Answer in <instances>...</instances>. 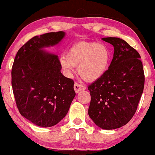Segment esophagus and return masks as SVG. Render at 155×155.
Wrapping results in <instances>:
<instances>
[{"mask_svg": "<svg viewBox=\"0 0 155 155\" xmlns=\"http://www.w3.org/2000/svg\"><path fill=\"white\" fill-rule=\"evenodd\" d=\"M74 90H75V92L76 93H79L81 91H84V90H86V87L82 84H80L78 83H75L74 84Z\"/></svg>", "mask_w": 155, "mask_h": 155, "instance_id": "esophagus-1", "label": "esophagus"}]
</instances>
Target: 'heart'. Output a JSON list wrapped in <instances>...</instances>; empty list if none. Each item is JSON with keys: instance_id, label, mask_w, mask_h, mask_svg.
I'll list each match as a JSON object with an SVG mask.
<instances>
[{"instance_id": "1", "label": "heart", "mask_w": 155, "mask_h": 155, "mask_svg": "<svg viewBox=\"0 0 155 155\" xmlns=\"http://www.w3.org/2000/svg\"><path fill=\"white\" fill-rule=\"evenodd\" d=\"M111 60V51L104 44L82 41L72 45L66 56L59 59V63L67 76H71L75 66H78L80 77L87 82H95L107 73Z\"/></svg>"}]
</instances>
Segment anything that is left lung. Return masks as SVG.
Instances as JSON below:
<instances>
[{"label":"left lung","instance_id":"obj_1","mask_svg":"<svg viewBox=\"0 0 155 155\" xmlns=\"http://www.w3.org/2000/svg\"><path fill=\"white\" fill-rule=\"evenodd\" d=\"M101 39L113 45L114 57L107 73L88 87V114L99 128L113 130L133 118L143 94L145 75L140 56L126 41L117 37Z\"/></svg>","mask_w":155,"mask_h":155}]
</instances>
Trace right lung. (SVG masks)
Segmentation results:
<instances>
[{"label":"right lung","mask_w":155,"mask_h":155,"mask_svg":"<svg viewBox=\"0 0 155 155\" xmlns=\"http://www.w3.org/2000/svg\"><path fill=\"white\" fill-rule=\"evenodd\" d=\"M64 31L31 38L17 53L12 87L19 111L36 126L47 128L66 116L75 92L73 80L61 73L58 55L46 48L60 44Z\"/></svg>","instance_id":"obj_1"}]
</instances>
